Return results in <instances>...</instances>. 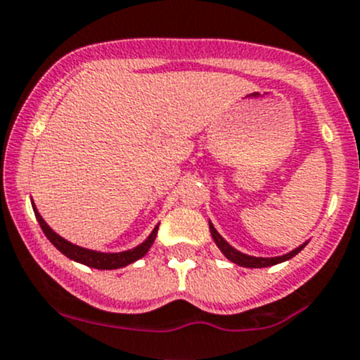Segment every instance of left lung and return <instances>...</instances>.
<instances>
[{
	"instance_id": "obj_1",
	"label": "left lung",
	"mask_w": 360,
	"mask_h": 360,
	"mask_svg": "<svg viewBox=\"0 0 360 360\" xmlns=\"http://www.w3.org/2000/svg\"><path fill=\"white\" fill-rule=\"evenodd\" d=\"M209 230H210V235H212L214 242H216V245L219 248L221 252H223L224 256L231 261V263L238 264V266H245V268H266V266H274V264H278V263H284V261L291 259V257L296 256V254L300 252L304 245H307V242H304L303 245H300V248L291 250V252L284 254V256L256 257V256H249V254H244V252H240V250L231 248V245L228 244V242L224 240L219 233H217V230L214 228V224L210 223V221H209Z\"/></svg>"
}]
</instances>
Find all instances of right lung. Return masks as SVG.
<instances>
[{"mask_svg": "<svg viewBox=\"0 0 360 360\" xmlns=\"http://www.w3.org/2000/svg\"><path fill=\"white\" fill-rule=\"evenodd\" d=\"M32 210H34V216L36 219H38L39 226H41L43 233L46 235V238H49V240L52 242V244L56 245L64 256H68L69 259L76 261V263L86 264V266L90 268H97V270H116V268H123L127 266V264L134 263V261L141 259V257L150 250L151 245H153L155 238H157V231H158V224H157V226L153 228V231L150 233V237H148L143 244H139L134 249L123 250V252H99V250L85 249V248H79V245L71 244V242L66 240V238L57 235L56 231L45 223V219H43V217L39 216L38 210H36L34 203H32Z\"/></svg>", "mask_w": 360, "mask_h": 360, "instance_id": "add662e5", "label": "right lung"}]
</instances>
